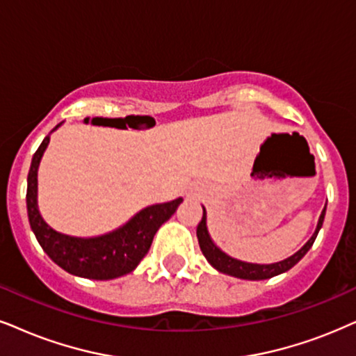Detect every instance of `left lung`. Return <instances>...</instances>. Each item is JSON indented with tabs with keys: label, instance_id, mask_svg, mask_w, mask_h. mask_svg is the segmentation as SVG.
<instances>
[{
	"label": "left lung",
	"instance_id": "1",
	"mask_svg": "<svg viewBox=\"0 0 356 356\" xmlns=\"http://www.w3.org/2000/svg\"><path fill=\"white\" fill-rule=\"evenodd\" d=\"M323 217H325V209L322 210L321 218H318L317 228L314 232V235L310 236V240L305 243V245L300 248L298 253H294L289 256L287 259L279 261V263H273V264H254V263H246V261H240L232 258L227 253H223L222 250L215 245L213 240H211L209 235V230H207V213L204 209V217H202L199 227H197V238H199V245L200 250L207 261L213 266L217 271L228 274V276H235L240 279H248V281H261V279H269L273 276H277V274H282L286 271H289L292 266L299 263L300 259L304 258V254L310 250V246L314 245L316 241L317 233L322 228L323 223Z\"/></svg>",
	"mask_w": 356,
	"mask_h": 356
}]
</instances>
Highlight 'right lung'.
Wrapping results in <instances>:
<instances>
[{"label":"right lung","instance_id":"1","mask_svg":"<svg viewBox=\"0 0 356 356\" xmlns=\"http://www.w3.org/2000/svg\"><path fill=\"white\" fill-rule=\"evenodd\" d=\"M47 145L49 136L34 152L26 193L29 223L39 245L57 266L74 276L108 281L131 273L149 251L156 232L172 217L182 199L146 207L118 230L102 236L77 238L58 233L44 222L38 209V168Z\"/></svg>","mask_w":356,"mask_h":356}]
</instances>
